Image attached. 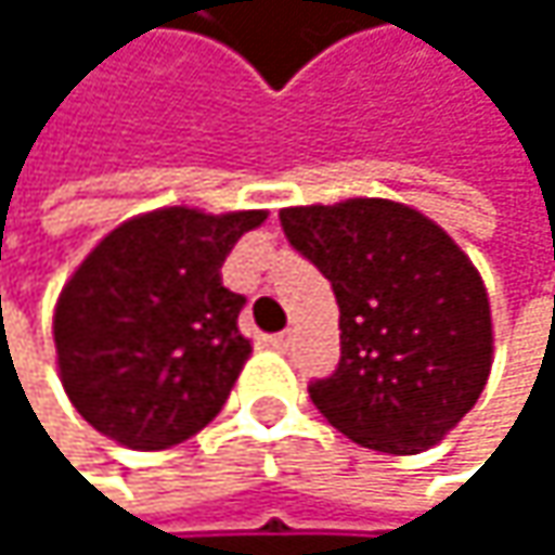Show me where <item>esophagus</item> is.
<instances>
[{"mask_svg":"<svg viewBox=\"0 0 555 555\" xmlns=\"http://www.w3.org/2000/svg\"><path fill=\"white\" fill-rule=\"evenodd\" d=\"M270 344L276 347L279 353H285V350H288V344H292V334H288V331H282V334H276V337H270Z\"/></svg>","mask_w":555,"mask_h":555,"instance_id":"obj_1","label":"esophagus"}]
</instances>
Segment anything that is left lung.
I'll list each match as a JSON object with an SVG mask.
<instances>
[{
	"mask_svg": "<svg viewBox=\"0 0 555 555\" xmlns=\"http://www.w3.org/2000/svg\"><path fill=\"white\" fill-rule=\"evenodd\" d=\"M279 221L340 308V363L308 386L318 411L379 453L440 443L492 373V308L473 260L437 221L391 198L295 205Z\"/></svg>",
	"mask_w": 555,
	"mask_h": 555,
	"instance_id": "8db88e82",
	"label": "left lung"
}]
</instances>
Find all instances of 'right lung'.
Masks as SVG:
<instances>
[{
	"instance_id": "obj_1",
	"label": "right lung",
	"mask_w": 555,
	"mask_h": 555,
	"mask_svg": "<svg viewBox=\"0 0 555 555\" xmlns=\"http://www.w3.org/2000/svg\"><path fill=\"white\" fill-rule=\"evenodd\" d=\"M267 211L208 215L172 205L108 231L54 308L56 370L73 408L108 440L167 450L228 401L250 340L244 295L221 267Z\"/></svg>"
}]
</instances>
